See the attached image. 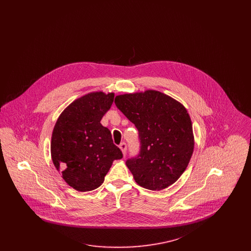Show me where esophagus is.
Listing matches in <instances>:
<instances>
[{
	"mask_svg": "<svg viewBox=\"0 0 251 251\" xmlns=\"http://www.w3.org/2000/svg\"><path fill=\"white\" fill-rule=\"evenodd\" d=\"M120 150H121V151H122V153L125 155L126 154V151H127V144L121 143L120 145Z\"/></svg>",
	"mask_w": 251,
	"mask_h": 251,
	"instance_id": "obj_1",
	"label": "esophagus"
}]
</instances>
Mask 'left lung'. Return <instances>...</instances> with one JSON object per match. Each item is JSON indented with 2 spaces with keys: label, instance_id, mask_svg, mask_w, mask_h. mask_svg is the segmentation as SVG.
<instances>
[{
  "label": "left lung",
  "instance_id": "left-lung-1",
  "mask_svg": "<svg viewBox=\"0 0 251 251\" xmlns=\"http://www.w3.org/2000/svg\"><path fill=\"white\" fill-rule=\"evenodd\" d=\"M115 103L138 130L139 154L126 161L134 180L153 191L173 184L186 169L194 151L187 110L156 90L117 96Z\"/></svg>",
  "mask_w": 251,
  "mask_h": 251
}]
</instances>
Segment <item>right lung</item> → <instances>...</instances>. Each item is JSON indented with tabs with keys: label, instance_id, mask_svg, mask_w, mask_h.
<instances>
[{
	"label": "right lung",
	"instance_id": "obj_1",
	"mask_svg": "<svg viewBox=\"0 0 251 251\" xmlns=\"http://www.w3.org/2000/svg\"><path fill=\"white\" fill-rule=\"evenodd\" d=\"M114 97L100 91L83 96L62 112L54 125L50 142L53 165L77 191L100 186L113 162L123 157L111 131L100 124Z\"/></svg>",
	"mask_w": 251,
	"mask_h": 251
}]
</instances>
